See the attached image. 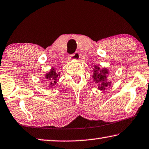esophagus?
Returning <instances> with one entry per match:
<instances>
[{
    "mask_svg": "<svg viewBox=\"0 0 149 149\" xmlns=\"http://www.w3.org/2000/svg\"><path fill=\"white\" fill-rule=\"evenodd\" d=\"M80 57V54L79 53V52H75L73 54L72 56V58L73 60H78Z\"/></svg>",
    "mask_w": 149,
    "mask_h": 149,
    "instance_id": "34e87169",
    "label": "esophagus"
}]
</instances>
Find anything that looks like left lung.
Here are the masks:
<instances>
[{
	"mask_svg": "<svg viewBox=\"0 0 149 149\" xmlns=\"http://www.w3.org/2000/svg\"><path fill=\"white\" fill-rule=\"evenodd\" d=\"M93 74L92 75L95 83L98 84V89L105 90L108 86H111V82L107 81V75L109 74L108 70L103 68L102 70L98 65H94Z\"/></svg>",
	"mask_w": 149,
	"mask_h": 149,
	"instance_id": "1",
	"label": "left lung"
}]
</instances>
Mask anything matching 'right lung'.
Listing matches in <instances>:
<instances>
[{"label": "right lung", "mask_w": 149, "mask_h": 149, "mask_svg": "<svg viewBox=\"0 0 149 149\" xmlns=\"http://www.w3.org/2000/svg\"><path fill=\"white\" fill-rule=\"evenodd\" d=\"M60 75V72H56V71L55 69L53 68L52 69H51L50 71L49 72L46 74V75H45V78L46 79H48V81H49V86H50L51 87H54L55 86V85L57 83L58 78V77Z\"/></svg>", "instance_id": "1"}]
</instances>
